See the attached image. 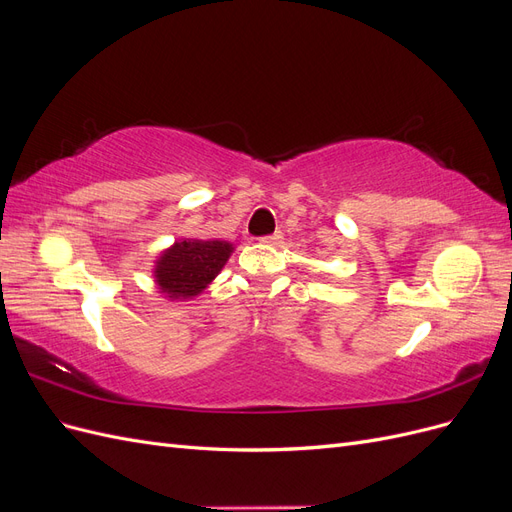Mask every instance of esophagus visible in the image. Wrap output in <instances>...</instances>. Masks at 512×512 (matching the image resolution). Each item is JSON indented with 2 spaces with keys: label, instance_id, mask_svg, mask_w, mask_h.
Instances as JSON below:
<instances>
[{
  "label": "esophagus",
  "instance_id": "esophagus-1",
  "mask_svg": "<svg viewBox=\"0 0 512 512\" xmlns=\"http://www.w3.org/2000/svg\"><path fill=\"white\" fill-rule=\"evenodd\" d=\"M282 239H284L282 232H273V235L262 237L260 241H262V243H267V245H280V243H282Z\"/></svg>",
  "mask_w": 512,
  "mask_h": 512
}]
</instances>
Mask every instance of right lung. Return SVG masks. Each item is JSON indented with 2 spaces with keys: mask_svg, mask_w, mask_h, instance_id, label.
I'll list each match as a JSON object with an SVG mask.
<instances>
[{
  "mask_svg": "<svg viewBox=\"0 0 512 512\" xmlns=\"http://www.w3.org/2000/svg\"><path fill=\"white\" fill-rule=\"evenodd\" d=\"M232 252L226 241H181L158 260L156 280L170 297H194L222 271Z\"/></svg>",
  "mask_w": 512,
  "mask_h": 512,
  "instance_id": "right-lung-1",
  "label": "right lung"
}]
</instances>
